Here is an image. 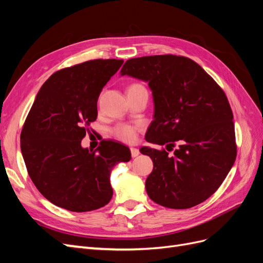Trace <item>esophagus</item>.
Segmentation results:
<instances>
[{
    "label": "esophagus",
    "mask_w": 263,
    "mask_h": 263,
    "mask_svg": "<svg viewBox=\"0 0 263 263\" xmlns=\"http://www.w3.org/2000/svg\"><path fill=\"white\" fill-rule=\"evenodd\" d=\"M130 154H132V157L133 158H136L139 156V150L137 148H130Z\"/></svg>",
    "instance_id": "esophagus-1"
}]
</instances>
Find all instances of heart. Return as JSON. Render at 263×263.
<instances>
[{
  "label": "heart",
  "mask_w": 263,
  "mask_h": 263,
  "mask_svg": "<svg viewBox=\"0 0 263 263\" xmlns=\"http://www.w3.org/2000/svg\"><path fill=\"white\" fill-rule=\"evenodd\" d=\"M134 87H142L139 84H133L129 89ZM138 127L129 124H118L113 129V135L123 142H133L136 139Z\"/></svg>",
  "instance_id": "b5f03b06"
}]
</instances>
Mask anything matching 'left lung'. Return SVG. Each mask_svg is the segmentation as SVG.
<instances>
[{"mask_svg": "<svg viewBox=\"0 0 263 263\" xmlns=\"http://www.w3.org/2000/svg\"><path fill=\"white\" fill-rule=\"evenodd\" d=\"M121 76L148 83L154 121L142 147L154 162L146 180L148 196L164 208L184 210L216 192L236 160L235 125L226 95L196 62L181 55L158 54L127 60Z\"/></svg>", "mask_w": 263, "mask_h": 263, "instance_id": "obj_1", "label": "left lung"}]
</instances>
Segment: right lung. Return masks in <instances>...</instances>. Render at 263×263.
Listing matches in <instances>:
<instances>
[{
  "instance_id": "obj_1",
  "label": "right lung",
  "mask_w": 263,
  "mask_h": 263,
  "mask_svg": "<svg viewBox=\"0 0 263 263\" xmlns=\"http://www.w3.org/2000/svg\"><path fill=\"white\" fill-rule=\"evenodd\" d=\"M123 60H90L54 72L31 106L21 134L29 177L52 204L71 212H90L113 196L109 177L130 151L103 140L95 150L81 146L85 126L98 117V99Z\"/></svg>"
}]
</instances>
